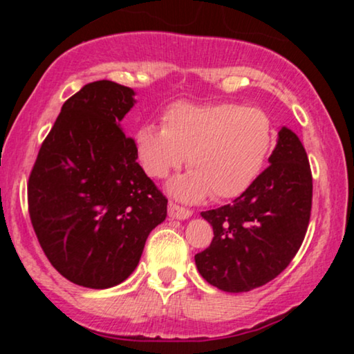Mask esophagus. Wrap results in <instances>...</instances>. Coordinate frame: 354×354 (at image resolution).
I'll list each match as a JSON object with an SVG mask.
<instances>
[{"label":"esophagus","mask_w":354,"mask_h":354,"mask_svg":"<svg viewBox=\"0 0 354 354\" xmlns=\"http://www.w3.org/2000/svg\"><path fill=\"white\" fill-rule=\"evenodd\" d=\"M169 217L178 221H185L188 217H192V211L185 209V207L176 205V203H169Z\"/></svg>","instance_id":"34e87169"}]
</instances>
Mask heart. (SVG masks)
<instances>
[{"instance_id": "1", "label": "heart", "mask_w": 354, "mask_h": 354, "mask_svg": "<svg viewBox=\"0 0 354 354\" xmlns=\"http://www.w3.org/2000/svg\"><path fill=\"white\" fill-rule=\"evenodd\" d=\"M135 153L151 178H164L185 161L192 169L167 183L177 200L198 203L240 196L263 171L274 143L269 115L236 103L178 101L164 111L162 129L145 124L135 132Z\"/></svg>"}]
</instances>
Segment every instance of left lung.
<instances>
[{
	"label": "left lung",
	"instance_id": "left-lung-1",
	"mask_svg": "<svg viewBox=\"0 0 354 354\" xmlns=\"http://www.w3.org/2000/svg\"><path fill=\"white\" fill-rule=\"evenodd\" d=\"M270 166L232 205L201 212L214 239L195 256L196 269L222 292L241 293L277 277L306 235L313 176L298 135L282 127Z\"/></svg>",
	"mask_w": 354,
	"mask_h": 354
}]
</instances>
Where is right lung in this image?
<instances>
[{"instance_id":"add662e5","label":"right lung","mask_w":354,"mask_h":354,"mask_svg":"<svg viewBox=\"0 0 354 354\" xmlns=\"http://www.w3.org/2000/svg\"><path fill=\"white\" fill-rule=\"evenodd\" d=\"M135 103V91L115 82L85 85L62 104L28 178V212L46 258L86 288L124 282L167 216L166 196L120 127Z\"/></svg>"}]
</instances>
